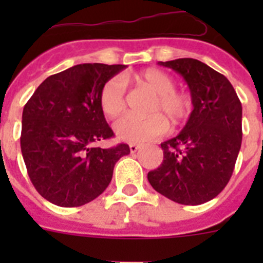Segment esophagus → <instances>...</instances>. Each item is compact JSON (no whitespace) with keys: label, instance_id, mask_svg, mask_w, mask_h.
Returning a JSON list of instances; mask_svg holds the SVG:
<instances>
[{"label":"esophagus","instance_id":"34e87169","mask_svg":"<svg viewBox=\"0 0 263 263\" xmlns=\"http://www.w3.org/2000/svg\"><path fill=\"white\" fill-rule=\"evenodd\" d=\"M129 148H130V153H132V154H136V153L138 152L139 148H141V146L136 145V143H132V145L129 146Z\"/></svg>","mask_w":263,"mask_h":263}]
</instances>
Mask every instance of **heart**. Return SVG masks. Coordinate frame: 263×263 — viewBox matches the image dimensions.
I'll use <instances>...</instances> for the list:
<instances>
[{
  "label": "heart",
  "instance_id": "heart-1",
  "mask_svg": "<svg viewBox=\"0 0 263 263\" xmlns=\"http://www.w3.org/2000/svg\"><path fill=\"white\" fill-rule=\"evenodd\" d=\"M138 87L147 88L155 95L146 118L126 117L115 124V133L121 141L129 143H143L166 133L170 120L179 125L190 118L194 103L190 95L176 90V83L168 73L150 68L132 76ZM100 109L105 117L116 118L125 109V85L122 80L113 78L100 90Z\"/></svg>",
  "mask_w": 263,
  "mask_h": 263
}]
</instances>
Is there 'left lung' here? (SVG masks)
Returning a JSON list of instances; mask_svg holds the SVG:
<instances>
[{
  "label": "left lung",
  "mask_w": 263,
  "mask_h": 263,
  "mask_svg": "<svg viewBox=\"0 0 263 263\" xmlns=\"http://www.w3.org/2000/svg\"><path fill=\"white\" fill-rule=\"evenodd\" d=\"M159 64L184 78L194 110L175 138L160 143L163 162L147 179L170 200L199 205L217 196L233 174L242 142V106L231 81L200 60Z\"/></svg>",
  "instance_id": "left-lung-1"
}]
</instances>
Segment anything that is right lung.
<instances>
[{
	"mask_svg": "<svg viewBox=\"0 0 263 263\" xmlns=\"http://www.w3.org/2000/svg\"><path fill=\"white\" fill-rule=\"evenodd\" d=\"M124 64L84 63L46 79L23 108L21 150L32 185L59 206H80L105 191L129 145L115 137L100 109V90Z\"/></svg>",
	"mask_w": 263,
	"mask_h": 263,
	"instance_id": "1",
	"label": "right lung"
}]
</instances>
